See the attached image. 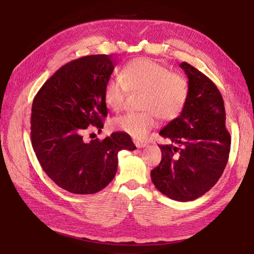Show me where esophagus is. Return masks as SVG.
Instances as JSON below:
<instances>
[{
	"label": "esophagus",
	"instance_id": "obj_1",
	"mask_svg": "<svg viewBox=\"0 0 254 254\" xmlns=\"http://www.w3.org/2000/svg\"><path fill=\"white\" fill-rule=\"evenodd\" d=\"M135 145H136L137 148H144V147L147 146V144L143 143V141H135Z\"/></svg>",
	"mask_w": 254,
	"mask_h": 254
}]
</instances>
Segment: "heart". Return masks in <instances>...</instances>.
<instances>
[{"mask_svg":"<svg viewBox=\"0 0 254 254\" xmlns=\"http://www.w3.org/2000/svg\"><path fill=\"white\" fill-rule=\"evenodd\" d=\"M120 79H109L104 86V102L114 111L120 110L127 92L143 91L139 114L129 113L117 117L111 127L143 138L156 126L157 115L163 120L178 117L188 98V83L184 76L149 58L140 57L129 61L119 71Z\"/></svg>","mask_w":254,"mask_h":254,"instance_id":"b5f03b06","label":"heart"}]
</instances>
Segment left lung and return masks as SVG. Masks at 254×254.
I'll return each instance as SVG.
<instances>
[{
    "mask_svg": "<svg viewBox=\"0 0 254 254\" xmlns=\"http://www.w3.org/2000/svg\"><path fill=\"white\" fill-rule=\"evenodd\" d=\"M180 67L188 78V98L181 115L159 132L173 144L159 145L162 159L150 175L164 196L186 202L201 197L221 178L231 135L219 88L188 63Z\"/></svg>",
    "mask_w": 254,
    "mask_h": 254,
    "instance_id": "1",
    "label": "left lung"
}]
</instances>
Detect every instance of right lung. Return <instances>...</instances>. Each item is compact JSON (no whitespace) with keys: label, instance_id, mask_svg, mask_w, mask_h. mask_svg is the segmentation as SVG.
Here are the masks:
<instances>
[{"label":"right lung","instance_id":"obj_1","mask_svg":"<svg viewBox=\"0 0 254 254\" xmlns=\"http://www.w3.org/2000/svg\"><path fill=\"white\" fill-rule=\"evenodd\" d=\"M111 55H90L64 64L40 88L32 103L31 141L44 172L63 190L95 193L114 180L118 152L134 150L131 137L116 132L84 141L87 127L103 128L104 86L114 72Z\"/></svg>","mask_w":254,"mask_h":254}]
</instances>
